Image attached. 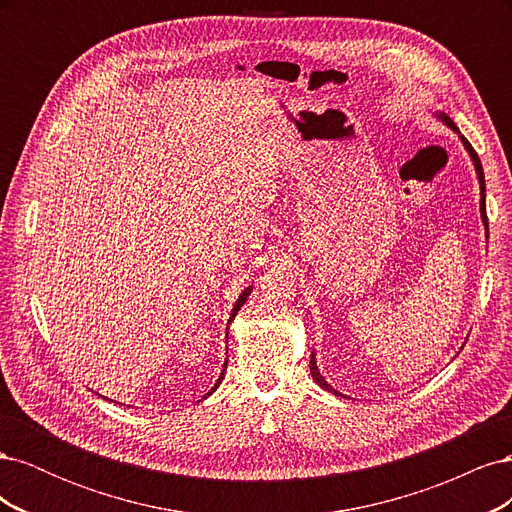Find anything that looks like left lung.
Listing matches in <instances>:
<instances>
[{
  "mask_svg": "<svg viewBox=\"0 0 512 512\" xmlns=\"http://www.w3.org/2000/svg\"><path fill=\"white\" fill-rule=\"evenodd\" d=\"M438 119H442L444 121V126H448L451 130H455V132H459L457 130V126L453 123V119L448 117V115H444V113H438ZM459 138H461V143H463V147L468 149V153H470V158H472V162H474V168H476V175H478V183H480V218H483V224H485V232H487V237H489V222H487V211H485V175H483V164H480V158H478V153L474 151V147L466 141V136H461L459 134ZM309 371H312V378L316 380V384L318 386H322V389H327V391H331V393H335V395H339L333 386L322 378V374H320V369H318V365H316V356L312 354V361H309Z\"/></svg>",
  "mask_w": 512,
  "mask_h": 512,
  "instance_id": "left-lung-1",
  "label": "left lung"
}]
</instances>
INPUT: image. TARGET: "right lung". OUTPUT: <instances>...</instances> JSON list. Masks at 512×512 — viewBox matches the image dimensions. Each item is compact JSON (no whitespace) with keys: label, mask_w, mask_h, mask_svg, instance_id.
<instances>
[{"label":"right lung","mask_w":512,"mask_h":512,"mask_svg":"<svg viewBox=\"0 0 512 512\" xmlns=\"http://www.w3.org/2000/svg\"><path fill=\"white\" fill-rule=\"evenodd\" d=\"M250 292H252V286L250 288H245L243 292H241V297L237 299V303H235V307H232V314H230V320H235V316H237V312H239V309H241V305L247 301V297H250ZM228 320V322H230ZM226 365H228V361L224 363V369H222V374H220V378H218V382H215V386H213V389L207 393V395H211L215 389H218V386H220V382H222V378H224V371H226ZM205 395V397H207Z\"/></svg>","instance_id":"add662e5"}]
</instances>
